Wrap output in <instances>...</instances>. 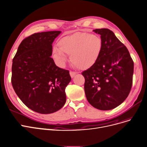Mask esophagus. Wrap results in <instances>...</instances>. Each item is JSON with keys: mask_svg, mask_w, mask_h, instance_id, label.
Instances as JSON below:
<instances>
[{"mask_svg": "<svg viewBox=\"0 0 147 147\" xmlns=\"http://www.w3.org/2000/svg\"><path fill=\"white\" fill-rule=\"evenodd\" d=\"M69 74H70V76H71V78H73L74 77V76L76 74V73L74 72V71H69Z\"/></svg>", "mask_w": 147, "mask_h": 147, "instance_id": "34e87169", "label": "esophagus"}]
</instances>
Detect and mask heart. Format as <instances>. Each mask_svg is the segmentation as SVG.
I'll use <instances>...</instances> for the list:
<instances>
[{
  "label": "heart",
  "mask_w": 147,
  "mask_h": 147,
  "mask_svg": "<svg viewBox=\"0 0 147 147\" xmlns=\"http://www.w3.org/2000/svg\"><path fill=\"white\" fill-rule=\"evenodd\" d=\"M58 45V48L53 49L52 55L58 64L64 65L67 55H70L73 65L86 69L98 61L103 49V41L98 35L83 32L62 38Z\"/></svg>",
  "instance_id": "heart-1"
}]
</instances>
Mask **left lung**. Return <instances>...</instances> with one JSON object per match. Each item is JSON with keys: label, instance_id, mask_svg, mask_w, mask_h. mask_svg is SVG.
Listing matches in <instances>:
<instances>
[{"label": "left lung", "instance_id": "left-lung-1", "mask_svg": "<svg viewBox=\"0 0 147 147\" xmlns=\"http://www.w3.org/2000/svg\"><path fill=\"white\" fill-rule=\"evenodd\" d=\"M103 41L97 62L82 72L88 101L102 111L117 107L128 97L132 86L134 63L128 49L113 32L96 29Z\"/></svg>", "mask_w": 147, "mask_h": 147}]
</instances>
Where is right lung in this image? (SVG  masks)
Here are the masks:
<instances>
[{
    "instance_id": "add662e5",
    "label": "right lung",
    "mask_w": 147,
    "mask_h": 147,
    "mask_svg": "<svg viewBox=\"0 0 147 147\" xmlns=\"http://www.w3.org/2000/svg\"><path fill=\"white\" fill-rule=\"evenodd\" d=\"M61 31L35 33L24 38L12 60L11 83L16 94L28 108L49 114L65 105V89L71 81L68 70L57 67L52 43Z\"/></svg>"
}]
</instances>
